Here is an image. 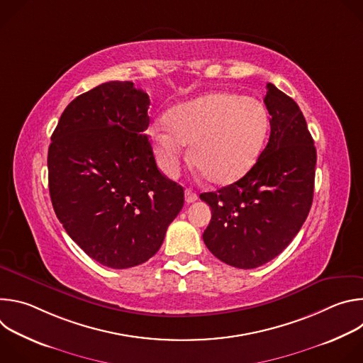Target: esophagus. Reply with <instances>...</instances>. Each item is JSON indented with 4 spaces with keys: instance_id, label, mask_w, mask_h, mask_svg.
Returning <instances> with one entry per match:
<instances>
[{
    "instance_id": "esophagus-1",
    "label": "esophagus",
    "mask_w": 363,
    "mask_h": 363,
    "mask_svg": "<svg viewBox=\"0 0 363 363\" xmlns=\"http://www.w3.org/2000/svg\"><path fill=\"white\" fill-rule=\"evenodd\" d=\"M196 199H198V195L192 189H185V201H186V203L195 202Z\"/></svg>"
}]
</instances>
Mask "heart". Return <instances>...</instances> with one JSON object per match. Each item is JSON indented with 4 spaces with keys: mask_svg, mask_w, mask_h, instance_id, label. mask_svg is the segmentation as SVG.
I'll return each instance as SVG.
<instances>
[{
    "mask_svg": "<svg viewBox=\"0 0 363 363\" xmlns=\"http://www.w3.org/2000/svg\"><path fill=\"white\" fill-rule=\"evenodd\" d=\"M165 123L150 129L153 155L161 171L174 178L191 145V162L217 185L245 177L264 147L270 116L264 103L252 96L211 91L169 109Z\"/></svg>",
    "mask_w": 363,
    "mask_h": 363,
    "instance_id": "obj_1",
    "label": "heart"
}]
</instances>
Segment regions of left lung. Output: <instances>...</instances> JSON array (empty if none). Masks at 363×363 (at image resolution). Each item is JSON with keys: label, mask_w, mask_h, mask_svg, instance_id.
<instances>
[{"label": "left lung", "mask_w": 363, "mask_h": 363, "mask_svg": "<svg viewBox=\"0 0 363 363\" xmlns=\"http://www.w3.org/2000/svg\"><path fill=\"white\" fill-rule=\"evenodd\" d=\"M264 105L272 130L257 164L237 182L199 195L213 211L205 245L223 263L245 270L277 257L313 202L316 147L300 108L272 83Z\"/></svg>", "instance_id": "8db88e82"}]
</instances>
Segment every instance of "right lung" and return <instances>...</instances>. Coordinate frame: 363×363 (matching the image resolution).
Here are the masks:
<instances>
[{
  "mask_svg": "<svg viewBox=\"0 0 363 363\" xmlns=\"http://www.w3.org/2000/svg\"><path fill=\"white\" fill-rule=\"evenodd\" d=\"M149 96L108 82L65 109L48 147V189L70 238L111 269L147 262L184 206V188L161 174L145 130Z\"/></svg>",
  "mask_w": 363,
  "mask_h": 363,
  "instance_id": "obj_1",
  "label": "right lung"
}]
</instances>
